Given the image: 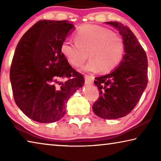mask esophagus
Here are the masks:
<instances>
[{
  "mask_svg": "<svg viewBox=\"0 0 161 161\" xmlns=\"http://www.w3.org/2000/svg\"><path fill=\"white\" fill-rule=\"evenodd\" d=\"M84 79H85V84H93V77H90V76H88V75H85Z\"/></svg>",
  "mask_w": 161,
  "mask_h": 161,
  "instance_id": "34e87169",
  "label": "esophagus"
}]
</instances>
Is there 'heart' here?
<instances>
[{"mask_svg": "<svg viewBox=\"0 0 161 161\" xmlns=\"http://www.w3.org/2000/svg\"><path fill=\"white\" fill-rule=\"evenodd\" d=\"M75 43L63 42L60 51L70 64L82 66L91 59L83 69L86 72H109L121 63L125 45L122 38L107 28L86 24L81 26L74 35Z\"/></svg>", "mask_w": 161, "mask_h": 161, "instance_id": "obj_1", "label": "heart"}]
</instances>
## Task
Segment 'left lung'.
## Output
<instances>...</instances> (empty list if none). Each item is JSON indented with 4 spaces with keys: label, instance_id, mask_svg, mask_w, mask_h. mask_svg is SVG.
Listing matches in <instances>:
<instances>
[{
    "label": "left lung",
    "instance_id": "1",
    "mask_svg": "<svg viewBox=\"0 0 161 161\" xmlns=\"http://www.w3.org/2000/svg\"><path fill=\"white\" fill-rule=\"evenodd\" d=\"M123 38L125 51L121 63L110 74L95 77L99 97L94 103V114L104 119L129 114L137 104L148 84V59L145 50L129 28L119 22H106Z\"/></svg>",
    "mask_w": 161,
    "mask_h": 161
}]
</instances>
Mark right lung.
<instances>
[{"mask_svg":"<svg viewBox=\"0 0 161 161\" xmlns=\"http://www.w3.org/2000/svg\"><path fill=\"white\" fill-rule=\"evenodd\" d=\"M73 27L67 20H40L18 43L10 72L13 97L18 108L33 121H59L70 97L84 85V76L60 51Z\"/></svg>","mask_w":161,"mask_h":161,"instance_id":"right-lung-1","label":"right lung"}]
</instances>
